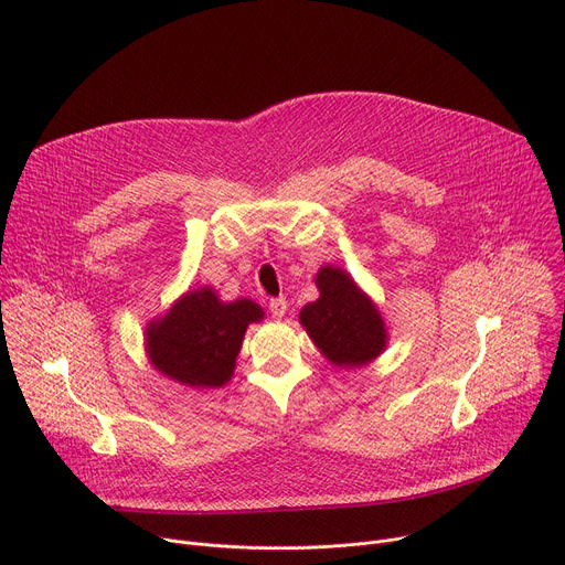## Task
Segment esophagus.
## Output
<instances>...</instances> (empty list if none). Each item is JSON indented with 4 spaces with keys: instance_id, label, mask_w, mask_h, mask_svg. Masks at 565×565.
Listing matches in <instances>:
<instances>
[{
    "instance_id": "esophagus-1",
    "label": "esophagus",
    "mask_w": 565,
    "mask_h": 565,
    "mask_svg": "<svg viewBox=\"0 0 565 565\" xmlns=\"http://www.w3.org/2000/svg\"><path fill=\"white\" fill-rule=\"evenodd\" d=\"M286 308H288V303H286L284 297L270 299V303H268V310H270V315H273L275 319H281V317L286 315Z\"/></svg>"
}]
</instances>
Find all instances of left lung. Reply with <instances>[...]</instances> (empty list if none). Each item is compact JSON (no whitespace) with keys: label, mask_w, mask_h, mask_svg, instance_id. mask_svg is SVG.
<instances>
[{"label":"left lung","mask_w":565,"mask_h":565,"mask_svg":"<svg viewBox=\"0 0 565 565\" xmlns=\"http://www.w3.org/2000/svg\"><path fill=\"white\" fill-rule=\"evenodd\" d=\"M315 284L319 299L301 308L299 321L319 351L340 366L377 358L386 344V331L369 297L340 268H321Z\"/></svg>","instance_id":"left-lung-1"}]
</instances>
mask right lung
I'll return each mask as SVG.
<instances>
[{
  "mask_svg": "<svg viewBox=\"0 0 565 565\" xmlns=\"http://www.w3.org/2000/svg\"><path fill=\"white\" fill-rule=\"evenodd\" d=\"M264 310L250 299L218 301L210 288L188 292L163 319L147 329L151 364L168 377L199 388L230 380L250 321Z\"/></svg>",
  "mask_w": 565,
  "mask_h": 565,
  "instance_id": "right-lung-1",
  "label": "right lung"
}]
</instances>
